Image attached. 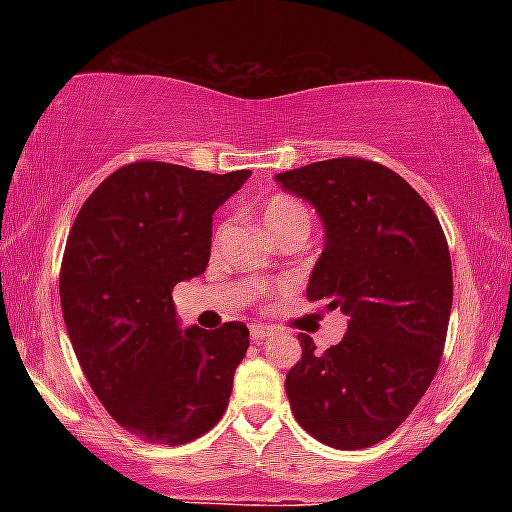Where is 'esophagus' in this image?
Wrapping results in <instances>:
<instances>
[{"mask_svg":"<svg viewBox=\"0 0 512 512\" xmlns=\"http://www.w3.org/2000/svg\"><path fill=\"white\" fill-rule=\"evenodd\" d=\"M250 337H252V342H264V339L274 337V330L269 325H252Z\"/></svg>","mask_w":512,"mask_h":512,"instance_id":"obj_1","label":"esophagus"}]
</instances>
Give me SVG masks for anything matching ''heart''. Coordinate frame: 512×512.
I'll return each mask as SVG.
<instances>
[{
    "mask_svg": "<svg viewBox=\"0 0 512 512\" xmlns=\"http://www.w3.org/2000/svg\"><path fill=\"white\" fill-rule=\"evenodd\" d=\"M262 226L272 233L274 238H281L289 231H310V211L301 199L291 195H274L264 199L260 207ZM219 240V233L214 236V243Z\"/></svg>",
    "mask_w": 512,
    "mask_h": 512,
    "instance_id": "obj_1",
    "label": "heart"
}]
</instances>
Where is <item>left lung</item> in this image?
Returning <instances> with one entry per match:
<instances>
[{"label":"left lung","mask_w":512,"mask_h":512,"mask_svg":"<svg viewBox=\"0 0 512 512\" xmlns=\"http://www.w3.org/2000/svg\"><path fill=\"white\" fill-rule=\"evenodd\" d=\"M276 182L325 223L308 301L349 315L327 351L298 334L303 356L286 375L291 411L330 448H370L404 424L440 366L452 308L448 240L426 199L383 163L330 158Z\"/></svg>","instance_id":"left-lung-1"}]
</instances>
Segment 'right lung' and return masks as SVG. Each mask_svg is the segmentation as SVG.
<instances>
[{"mask_svg":"<svg viewBox=\"0 0 512 512\" xmlns=\"http://www.w3.org/2000/svg\"><path fill=\"white\" fill-rule=\"evenodd\" d=\"M248 175L134 161L108 175L72 223L60 269L64 325L91 390L146 443H190L228 407L248 327L180 332L173 289L204 274L211 214Z\"/></svg>","mask_w":512,"mask_h":512,"instance_id":"add662e5","label":"right lung"}]
</instances>
